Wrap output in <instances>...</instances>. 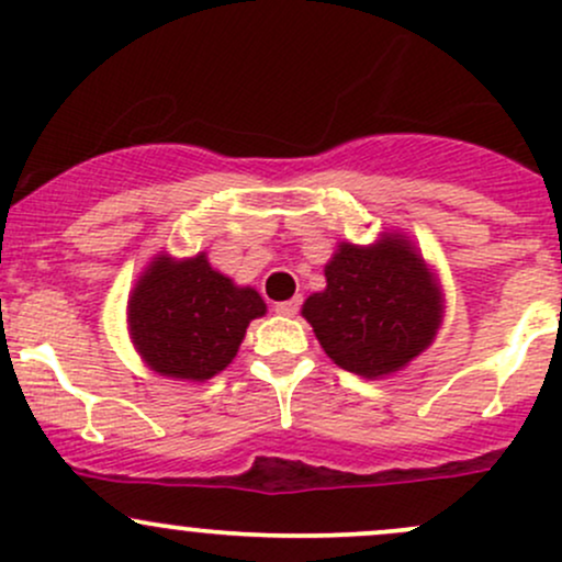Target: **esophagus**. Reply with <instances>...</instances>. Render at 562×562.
Instances as JSON below:
<instances>
[{"mask_svg":"<svg viewBox=\"0 0 562 562\" xmlns=\"http://www.w3.org/2000/svg\"><path fill=\"white\" fill-rule=\"evenodd\" d=\"M299 308H301L299 295H295V299H290V301L274 303V312L282 314V317H295V314H299Z\"/></svg>","mask_w":562,"mask_h":562,"instance_id":"obj_1","label":"esophagus"}]
</instances>
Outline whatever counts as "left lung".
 Returning <instances> with one entry per match:
<instances>
[{
    "label": "left lung",
    "mask_w": 562,
    "mask_h": 562,
    "mask_svg": "<svg viewBox=\"0 0 562 562\" xmlns=\"http://www.w3.org/2000/svg\"><path fill=\"white\" fill-rule=\"evenodd\" d=\"M325 277L327 288L308 295L301 314L338 367L362 378L391 375L434 344L441 290L404 235L340 243Z\"/></svg>",
    "instance_id": "8db88e82"
}]
</instances>
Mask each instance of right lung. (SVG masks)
Wrapping results in <instances>:
<instances>
[{"label":"right lung","instance_id":"add662e5","mask_svg":"<svg viewBox=\"0 0 562 562\" xmlns=\"http://www.w3.org/2000/svg\"><path fill=\"white\" fill-rule=\"evenodd\" d=\"M126 314L128 335L150 370L203 383L235 359L267 303L254 288L216 272L205 254L184 261L160 254L134 285Z\"/></svg>","mask_w":562,"mask_h":562}]
</instances>
